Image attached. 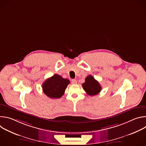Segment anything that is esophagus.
<instances>
[{"label": "esophagus", "mask_w": 146, "mask_h": 146, "mask_svg": "<svg viewBox=\"0 0 146 146\" xmlns=\"http://www.w3.org/2000/svg\"><path fill=\"white\" fill-rule=\"evenodd\" d=\"M72 83L73 84H77V81H76V80L73 79V80H72Z\"/></svg>", "instance_id": "34e87169"}]
</instances>
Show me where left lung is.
Wrapping results in <instances>:
<instances>
[{
	"mask_svg": "<svg viewBox=\"0 0 146 146\" xmlns=\"http://www.w3.org/2000/svg\"><path fill=\"white\" fill-rule=\"evenodd\" d=\"M82 86L87 94L90 96H94L98 94L102 90L99 82L91 75H89L86 78L85 82L83 83Z\"/></svg>",
	"mask_w": 146,
	"mask_h": 146,
	"instance_id": "1",
	"label": "left lung"
}]
</instances>
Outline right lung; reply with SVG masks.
I'll return each instance as SVG.
<instances>
[{"instance_id": "add662e5", "label": "right lung", "mask_w": 146, "mask_h": 146, "mask_svg": "<svg viewBox=\"0 0 146 146\" xmlns=\"http://www.w3.org/2000/svg\"><path fill=\"white\" fill-rule=\"evenodd\" d=\"M70 83L67 78L55 74L47 78L42 85L43 92L51 99L60 98L65 93V91Z\"/></svg>"}]
</instances>
